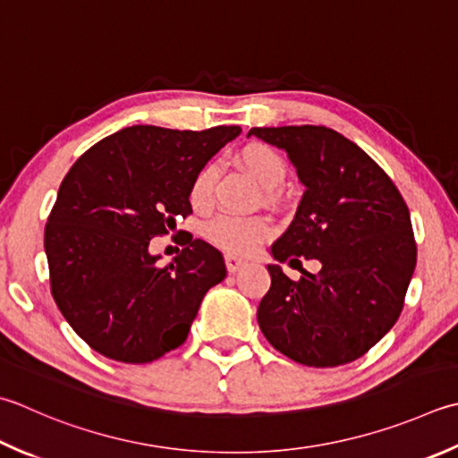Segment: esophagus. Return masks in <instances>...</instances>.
Returning a JSON list of instances; mask_svg holds the SVG:
<instances>
[{"label": "esophagus", "mask_w": 458, "mask_h": 458, "mask_svg": "<svg viewBox=\"0 0 458 458\" xmlns=\"http://www.w3.org/2000/svg\"><path fill=\"white\" fill-rule=\"evenodd\" d=\"M244 266H246V262L242 258H236V256H232V254L226 256V267H228L230 274H236L240 267H244Z\"/></svg>", "instance_id": "1"}]
</instances>
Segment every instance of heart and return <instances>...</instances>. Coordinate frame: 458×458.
<instances>
[{
	"instance_id": "heart-1",
	"label": "heart",
	"mask_w": 458,
	"mask_h": 458,
	"mask_svg": "<svg viewBox=\"0 0 458 458\" xmlns=\"http://www.w3.org/2000/svg\"><path fill=\"white\" fill-rule=\"evenodd\" d=\"M240 163L254 181L276 191L288 176V163L276 148L264 142H250L240 152ZM216 184V166L204 165L194 174L191 184V202L196 208H206L212 200ZM272 222L264 216H236V214H218L204 224V236L210 244L230 254H250L264 240L272 236Z\"/></svg>"
}]
</instances>
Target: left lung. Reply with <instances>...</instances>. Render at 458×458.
<instances>
[{
  "label": "left lung",
  "mask_w": 458,
  "mask_h": 458,
  "mask_svg": "<svg viewBox=\"0 0 458 458\" xmlns=\"http://www.w3.org/2000/svg\"><path fill=\"white\" fill-rule=\"evenodd\" d=\"M288 152L306 186L288 230L272 244L277 262L319 259L321 270L290 280L267 264L272 285L258 324L277 352L308 367H337L395 326L417 264L405 200L365 150L334 129L254 127Z\"/></svg>",
  "instance_id": "obj_1"
}]
</instances>
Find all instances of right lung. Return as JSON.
I'll use <instances>...</instances> for the list:
<instances>
[{"label":"right lung","mask_w":458,"mask_h":458,"mask_svg":"<svg viewBox=\"0 0 458 458\" xmlns=\"http://www.w3.org/2000/svg\"><path fill=\"white\" fill-rule=\"evenodd\" d=\"M240 127L173 131L134 124L77 158L45 226L51 293L83 342L109 360L150 363L182 345L224 258L184 236L168 266L148 252L192 214L194 174Z\"/></svg>","instance_id":"right-lung-1"}]
</instances>
